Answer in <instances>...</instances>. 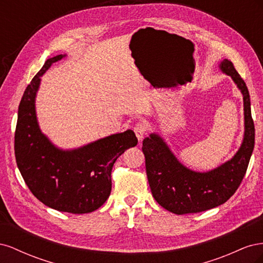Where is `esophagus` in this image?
<instances>
[{
    "label": "esophagus",
    "mask_w": 263,
    "mask_h": 263,
    "mask_svg": "<svg viewBox=\"0 0 263 263\" xmlns=\"http://www.w3.org/2000/svg\"><path fill=\"white\" fill-rule=\"evenodd\" d=\"M134 132H135V134H136V137H137L138 141L141 142V140L144 139V136H145V134L147 132V125H146V123L142 122V121L137 123L136 126L134 127Z\"/></svg>",
    "instance_id": "esophagus-1"
}]
</instances>
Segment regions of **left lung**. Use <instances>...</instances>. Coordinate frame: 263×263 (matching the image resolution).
<instances>
[{"label": "left lung", "mask_w": 263, "mask_h": 263, "mask_svg": "<svg viewBox=\"0 0 263 263\" xmlns=\"http://www.w3.org/2000/svg\"><path fill=\"white\" fill-rule=\"evenodd\" d=\"M218 69L232 78L243 101V138L229 160L209 171H195L179 160L159 134L151 133L142 141L151 193L163 209L173 214L204 212L224 204L240 185L248 168L254 147L249 91L232 61H220Z\"/></svg>", "instance_id": "8db88e82"}]
</instances>
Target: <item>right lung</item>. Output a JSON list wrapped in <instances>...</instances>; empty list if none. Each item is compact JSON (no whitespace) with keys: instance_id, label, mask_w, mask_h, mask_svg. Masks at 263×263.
<instances>
[{"instance_id":"obj_1","label":"right lung","mask_w":263,"mask_h":263,"mask_svg":"<svg viewBox=\"0 0 263 263\" xmlns=\"http://www.w3.org/2000/svg\"><path fill=\"white\" fill-rule=\"evenodd\" d=\"M66 57L58 54L47 59L24 92L15 132V157L24 181L39 201L60 212L85 214L105 203L112 190L113 164L138 140L127 129L81 147L63 149L42 132L36 113L42 77Z\"/></svg>"}]
</instances>
